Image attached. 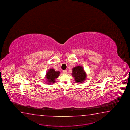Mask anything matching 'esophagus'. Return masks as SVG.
<instances>
[{"mask_svg":"<svg viewBox=\"0 0 130 130\" xmlns=\"http://www.w3.org/2000/svg\"><path fill=\"white\" fill-rule=\"evenodd\" d=\"M62 72H63V73L64 74H66L67 73V70H63V71H62Z\"/></svg>","mask_w":130,"mask_h":130,"instance_id":"esophagus-1","label":"esophagus"}]
</instances>
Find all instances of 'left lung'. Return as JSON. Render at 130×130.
<instances>
[{
	"mask_svg": "<svg viewBox=\"0 0 130 130\" xmlns=\"http://www.w3.org/2000/svg\"><path fill=\"white\" fill-rule=\"evenodd\" d=\"M72 75L76 83H82L86 78V72L81 66H77L72 69Z\"/></svg>",
	"mask_w": 130,
	"mask_h": 130,
	"instance_id": "left-lung-1",
	"label": "left lung"
}]
</instances>
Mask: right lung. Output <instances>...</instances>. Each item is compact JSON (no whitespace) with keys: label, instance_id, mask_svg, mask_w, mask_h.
Here are the masks:
<instances>
[{"label":"right lung","instance_id":"1","mask_svg":"<svg viewBox=\"0 0 130 130\" xmlns=\"http://www.w3.org/2000/svg\"><path fill=\"white\" fill-rule=\"evenodd\" d=\"M60 71H56L54 69H49L46 74V81L47 82V84H51L55 83V79L58 78L60 75Z\"/></svg>","mask_w":130,"mask_h":130}]
</instances>
